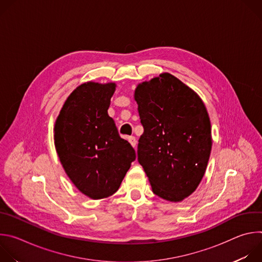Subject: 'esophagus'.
<instances>
[{"mask_svg": "<svg viewBox=\"0 0 262 262\" xmlns=\"http://www.w3.org/2000/svg\"><path fill=\"white\" fill-rule=\"evenodd\" d=\"M127 139H128V142L132 144V146H133L134 148H136V146H137V140H136V138H135L134 136H130V137H128Z\"/></svg>", "mask_w": 262, "mask_h": 262, "instance_id": "34e87169", "label": "esophagus"}]
</instances>
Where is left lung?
<instances>
[{"mask_svg":"<svg viewBox=\"0 0 262 262\" xmlns=\"http://www.w3.org/2000/svg\"><path fill=\"white\" fill-rule=\"evenodd\" d=\"M135 100L144 133L138 161L152 192L180 202L201 182L211 151V125L200 96L171 73L140 83Z\"/></svg>","mask_w":262,"mask_h":262,"instance_id":"obj_1","label":"left lung"}]
</instances>
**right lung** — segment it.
I'll return each instance as SVG.
<instances>
[{
  "mask_svg": "<svg viewBox=\"0 0 262 262\" xmlns=\"http://www.w3.org/2000/svg\"><path fill=\"white\" fill-rule=\"evenodd\" d=\"M115 83L87 82L67 97L54 127L55 147L65 173L91 199L116 193L136 159L107 115Z\"/></svg>",
  "mask_w": 262,
  "mask_h": 262,
  "instance_id": "add662e5",
  "label": "right lung"
}]
</instances>
